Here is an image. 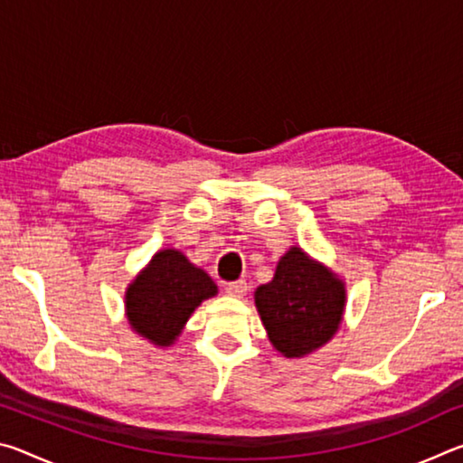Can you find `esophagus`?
<instances>
[{"mask_svg": "<svg viewBox=\"0 0 463 463\" xmlns=\"http://www.w3.org/2000/svg\"><path fill=\"white\" fill-rule=\"evenodd\" d=\"M247 281L245 279H239V281H231V284H226V294L232 296V298H242L247 294Z\"/></svg>", "mask_w": 463, "mask_h": 463, "instance_id": "obj_1", "label": "esophagus"}]
</instances>
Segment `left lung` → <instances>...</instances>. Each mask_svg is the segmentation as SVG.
Wrapping results in <instances>:
<instances>
[{"label":"left lung","instance_id":"left-lung-1","mask_svg":"<svg viewBox=\"0 0 463 463\" xmlns=\"http://www.w3.org/2000/svg\"><path fill=\"white\" fill-rule=\"evenodd\" d=\"M345 284L323 263L289 247L269 284L255 289V307L273 347L286 357H304L339 331Z\"/></svg>","mask_w":463,"mask_h":463}]
</instances>
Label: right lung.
Returning a JSON list of instances; mask_svg holds the SVG:
<instances>
[{
  "mask_svg": "<svg viewBox=\"0 0 463 463\" xmlns=\"http://www.w3.org/2000/svg\"><path fill=\"white\" fill-rule=\"evenodd\" d=\"M218 294L206 271L177 249H161L124 294L132 331L156 347L174 345L187 318L203 300Z\"/></svg>",
  "mask_w": 463,
  "mask_h": 463,
  "instance_id": "right-lung-1",
  "label": "right lung"
}]
</instances>
